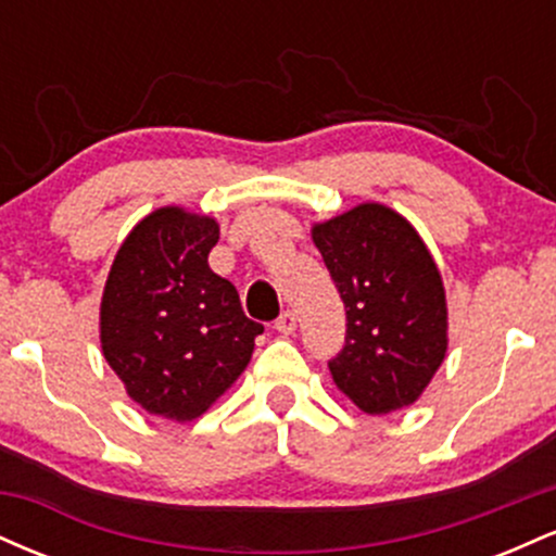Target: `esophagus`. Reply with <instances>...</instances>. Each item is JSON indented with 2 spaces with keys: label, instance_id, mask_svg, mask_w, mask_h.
Instances as JSON below:
<instances>
[{
  "label": "esophagus",
  "instance_id": "obj_1",
  "mask_svg": "<svg viewBox=\"0 0 556 556\" xmlns=\"http://www.w3.org/2000/svg\"><path fill=\"white\" fill-rule=\"evenodd\" d=\"M295 327H298V318H295V314H292V311H285V314L279 316L277 321H274V329L282 331V334H292Z\"/></svg>",
  "mask_w": 556,
  "mask_h": 556
}]
</instances>
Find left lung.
<instances>
[{
  "instance_id": "left-lung-1",
  "label": "left lung",
  "mask_w": 556,
  "mask_h": 556,
  "mask_svg": "<svg viewBox=\"0 0 556 556\" xmlns=\"http://www.w3.org/2000/svg\"><path fill=\"white\" fill-rule=\"evenodd\" d=\"M348 314L331 379L368 416L413 405L446 355L442 274L416 227L361 203L311 229Z\"/></svg>"
}]
</instances>
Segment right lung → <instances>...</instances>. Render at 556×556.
<instances>
[{
    "label": "right lung",
    "instance_id": "obj_1",
    "mask_svg": "<svg viewBox=\"0 0 556 556\" xmlns=\"http://www.w3.org/2000/svg\"><path fill=\"white\" fill-rule=\"evenodd\" d=\"M212 216L180 206L130 229L101 295V353L127 397L177 424L208 410L245 371L264 327L242 314L232 282L208 269Z\"/></svg>",
    "mask_w": 556,
    "mask_h": 556
}]
</instances>
